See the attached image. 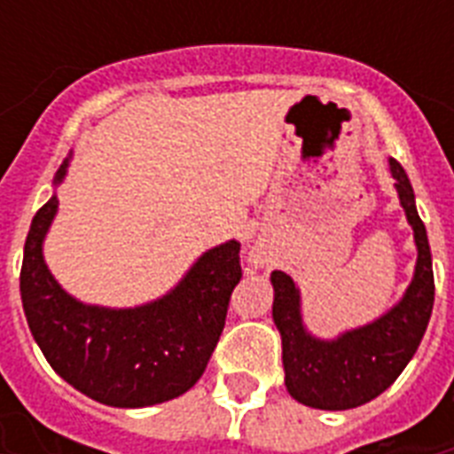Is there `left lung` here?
<instances>
[{"label":"left lung","instance_id":"8db88e82","mask_svg":"<svg viewBox=\"0 0 454 454\" xmlns=\"http://www.w3.org/2000/svg\"><path fill=\"white\" fill-rule=\"evenodd\" d=\"M394 188L412 226L417 262L403 297L370 323L317 337L303 323L301 290L283 270L270 273L273 323L283 339L285 387L294 401L316 410H351L384 394L422 341L434 309L431 247L415 205V191L401 164L388 157Z\"/></svg>","mask_w":454,"mask_h":454}]
</instances>
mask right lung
<instances>
[{
	"instance_id": "obj_1",
	"label": "right lung",
	"mask_w": 454,
	"mask_h": 454,
	"mask_svg": "<svg viewBox=\"0 0 454 454\" xmlns=\"http://www.w3.org/2000/svg\"><path fill=\"white\" fill-rule=\"evenodd\" d=\"M73 151L53 176V195L35 214L23 249L20 299L37 346L80 394L110 408H148L185 394L219 341L231 292L240 283V242L226 240L192 262L169 292L115 309L84 303L53 278L44 240L59 214V188Z\"/></svg>"
}]
</instances>
